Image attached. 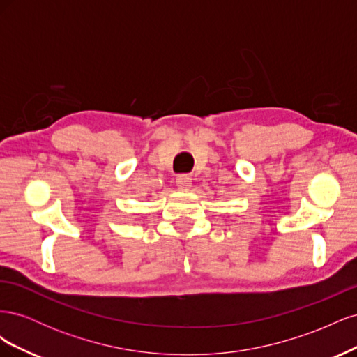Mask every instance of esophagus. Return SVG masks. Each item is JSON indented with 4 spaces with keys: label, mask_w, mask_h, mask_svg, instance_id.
I'll use <instances>...</instances> for the list:
<instances>
[{
    "label": "esophagus",
    "mask_w": 357,
    "mask_h": 357,
    "mask_svg": "<svg viewBox=\"0 0 357 357\" xmlns=\"http://www.w3.org/2000/svg\"><path fill=\"white\" fill-rule=\"evenodd\" d=\"M176 185H177L178 190H183V192L189 190L192 188V178L188 174H181L177 177Z\"/></svg>",
    "instance_id": "34e87169"
}]
</instances>
